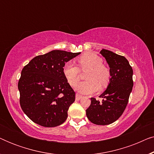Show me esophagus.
Here are the masks:
<instances>
[{
  "mask_svg": "<svg viewBox=\"0 0 154 154\" xmlns=\"http://www.w3.org/2000/svg\"><path fill=\"white\" fill-rule=\"evenodd\" d=\"M82 98H83V95H81V94H79L78 93L75 94V100H76L77 101L81 100Z\"/></svg>",
  "mask_w": 154,
  "mask_h": 154,
  "instance_id": "34e87169",
  "label": "esophagus"
}]
</instances>
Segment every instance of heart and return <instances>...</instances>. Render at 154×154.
<instances>
[{
  "label": "heart",
  "mask_w": 154,
  "mask_h": 154,
  "mask_svg": "<svg viewBox=\"0 0 154 154\" xmlns=\"http://www.w3.org/2000/svg\"><path fill=\"white\" fill-rule=\"evenodd\" d=\"M79 67L73 63L67 62L63 66V73L69 85L75 86L79 81L80 70L88 69L85 75L88 81L78 84L75 87L78 91L83 94H92L100 89V86L105 87L110 79V72L102 64V59L97 54L88 52L78 59Z\"/></svg>",
  "instance_id": "b5f03b06"
}]
</instances>
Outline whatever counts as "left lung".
Segmentation results:
<instances>
[{
    "instance_id": "left-lung-1",
    "label": "left lung",
    "mask_w": 154,
    "mask_h": 154,
    "mask_svg": "<svg viewBox=\"0 0 154 154\" xmlns=\"http://www.w3.org/2000/svg\"><path fill=\"white\" fill-rule=\"evenodd\" d=\"M100 53L110 67V82L100 96L102 101L91 97L86 116L92 123L106 125L119 119L125 111L133 87V71L125 57L105 49Z\"/></svg>"
}]
</instances>
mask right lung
Masks as SVG:
<instances>
[{
	"label": "right lung",
	"mask_w": 154,
	"mask_h": 154,
	"mask_svg": "<svg viewBox=\"0 0 154 154\" xmlns=\"http://www.w3.org/2000/svg\"><path fill=\"white\" fill-rule=\"evenodd\" d=\"M81 54L55 50L35 57L23 68L18 82L20 103L33 122L46 128L62 124L75 93L63 73V66Z\"/></svg>",
	"instance_id": "add662e5"
}]
</instances>
